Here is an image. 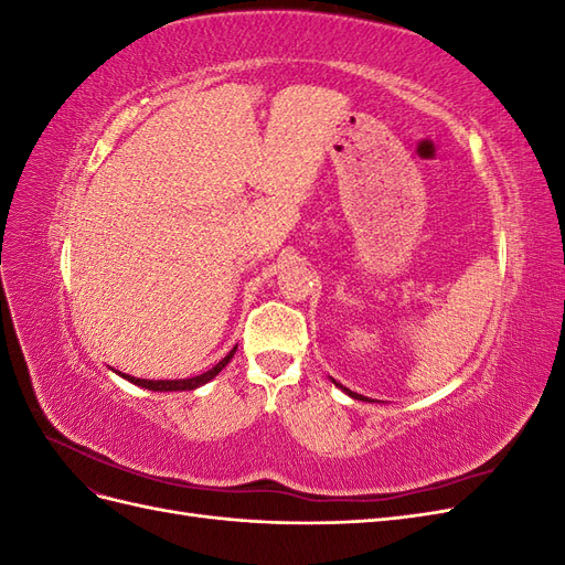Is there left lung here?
<instances>
[{
  "label": "left lung",
  "instance_id": "8db88e82",
  "mask_svg": "<svg viewBox=\"0 0 565 565\" xmlns=\"http://www.w3.org/2000/svg\"><path fill=\"white\" fill-rule=\"evenodd\" d=\"M332 380V377H330ZM334 382V380H332ZM334 386H339L341 391H344L347 393V396H351V398H355V401H367V403H372L367 396H361V393H355V391H351V388H347V386H341L339 382H334Z\"/></svg>",
  "mask_w": 565,
  "mask_h": 565
}]
</instances>
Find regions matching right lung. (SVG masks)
<instances>
[{"instance_id":"1","label":"right lung","mask_w":565,"mask_h":565,"mask_svg":"<svg viewBox=\"0 0 565 565\" xmlns=\"http://www.w3.org/2000/svg\"><path fill=\"white\" fill-rule=\"evenodd\" d=\"M235 349H237V347H233V351H228V355L221 358V361H218L212 370L202 372V374H198V377H191V380H139V377H131V374H125V372H117V374H119V377H122V380H127V382H131V384H136V386H141V388H148V391H193V388H198V386H202V384L212 382V380L216 377V374L231 363V358H233Z\"/></svg>"}]
</instances>
